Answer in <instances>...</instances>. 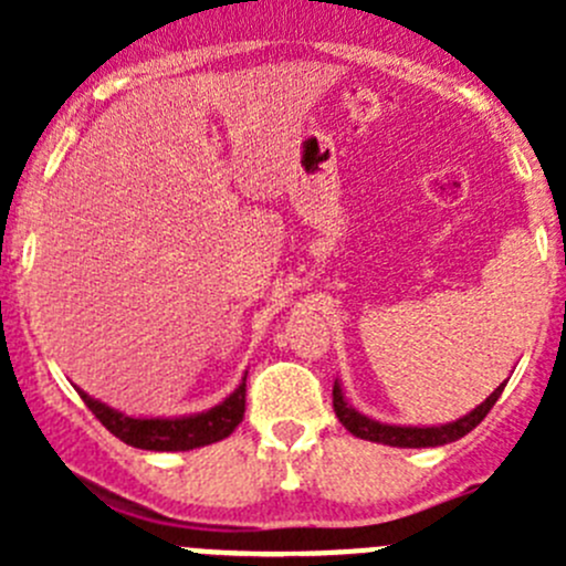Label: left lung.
Segmentation results:
<instances>
[{
  "instance_id": "obj_1",
  "label": "left lung",
  "mask_w": 566,
  "mask_h": 566,
  "mask_svg": "<svg viewBox=\"0 0 566 566\" xmlns=\"http://www.w3.org/2000/svg\"><path fill=\"white\" fill-rule=\"evenodd\" d=\"M506 384H501L499 389L490 394L479 408H473L471 413H465L458 421H449L441 427H394V424H380V421L367 419L364 413H358L356 408H350L342 394L339 384H334V410L336 419L345 424L347 432H353L356 438L373 443H386V447H399V449H424V447H443V443H452L458 438L468 436L476 424H482L484 416L490 413V408L495 405V399L501 397Z\"/></svg>"
}]
</instances>
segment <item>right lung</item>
I'll return each instance as SVG.
<instances>
[{"instance_id":"1","label":"right lung","mask_w":566,"mask_h":566,"mask_svg":"<svg viewBox=\"0 0 566 566\" xmlns=\"http://www.w3.org/2000/svg\"><path fill=\"white\" fill-rule=\"evenodd\" d=\"M78 394H82L84 405L95 413V419L114 438H119L128 447L150 449V452H188V449L224 441L241 424L243 410H247V378L221 405L205 410V413L180 416V419H134V416H125L98 402L82 389Z\"/></svg>"}]
</instances>
